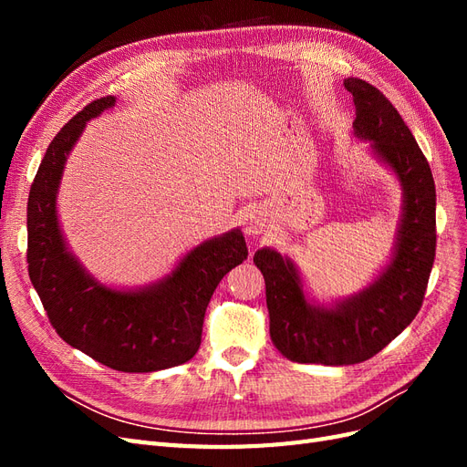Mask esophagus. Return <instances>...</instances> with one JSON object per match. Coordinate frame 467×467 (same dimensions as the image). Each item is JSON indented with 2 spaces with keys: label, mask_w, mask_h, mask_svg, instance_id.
<instances>
[{
  "label": "esophagus",
  "mask_w": 467,
  "mask_h": 467,
  "mask_svg": "<svg viewBox=\"0 0 467 467\" xmlns=\"http://www.w3.org/2000/svg\"><path fill=\"white\" fill-rule=\"evenodd\" d=\"M265 228H266V218L263 214H257V212H255V214H251L245 222V232L251 234V235L263 234Z\"/></svg>",
  "instance_id": "34e87169"
}]
</instances>
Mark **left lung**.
<instances>
[{"label":"left lung","instance_id":"obj_1","mask_svg":"<svg viewBox=\"0 0 467 467\" xmlns=\"http://www.w3.org/2000/svg\"><path fill=\"white\" fill-rule=\"evenodd\" d=\"M355 99L358 138L370 140L403 185V220L393 259L360 294L333 307L312 306L294 265L273 249L253 257L265 276L275 347L294 362L327 366L372 358L415 319L425 300L436 251V189L431 165L388 97L358 78L345 79Z\"/></svg>","mask_w":467,"mask_h":467}]
</instances>
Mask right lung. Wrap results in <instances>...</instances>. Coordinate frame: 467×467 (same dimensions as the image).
<instances>
[{
    "label": "right lung",
    "instance_id": "obj_1",
    "mask_svg": "<svg viewBox=\"0 0 467 467\" xmlns=\"http://www.w3.org/2000/svg\"><path fill=\"white\" fill-rule=\"evenodd\" d=\"M112 105V95L95 99L47 148L26 202V263L52 327L67 345L112 370L155 372L196 355L212 294L247 259V245L239 230L208 239L160 285L138 292L105 288L83 271L64 245L56 191L67 153L88 120Z\"/></svg>",
    "mask_w": 467,
    "mask_h": 467
}]
</instances>
